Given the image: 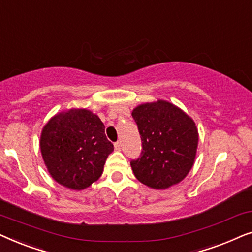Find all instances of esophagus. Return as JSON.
I'll use <instances>...</instances> for the list:
<instances>
[{
	"label": "esophagus",
	"mask_w": 252,
	"mask_h": 252,
	"mask_svg": "<svg viewBox=\"0 0 252 252\" xmlns=\"http://www.w3.org/2000/svg\"><path fill=\"white\" fill-rule=\"evenodd\" d=\"M115 149L118 150V151L122 149V142H120V141H118V142L115 143Z\"/></svg>",
	"instance_id": "34e87169"
}]
</instances>
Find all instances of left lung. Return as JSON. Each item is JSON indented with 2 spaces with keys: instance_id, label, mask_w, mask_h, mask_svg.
I'll return each mask as SVG.
<instances>
[{
  "instance_id": "obj_1",
  "label": "left lung",
  "mask_w": 252,
  "mask_h": 252,
  "mask_svg": "<svg viewBox=\"0 0 252 252\" xmlns=\"http://www.w3.org/2000/svg\"><path fill=\"white\" fill-rule=\"evenodd\" d=\"M142 140V153L130 161L137 180L153 189H167L184 180L195 163L198 130L191 117L158 99L132 111Z\"/></svg>"
}]
</instances>
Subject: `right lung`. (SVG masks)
<instances>
[{
	"label": "right lung",
	"instance_id": "add662e5",
	"mask_svg": "<svg viewBox=\"0 0 252 252\" xmlns=\"http://www.w3.org/2000/svg\"><path fill=\"white\" fill-rule=\"evenodd\" d=\"M104 124L87 109H70L51 117L43 126L40 149L51 178L73 190L98 180L113 144Z\"/></svg>",
	"mask_w": 252,
	"mask_h": 252
}]
</instances>
